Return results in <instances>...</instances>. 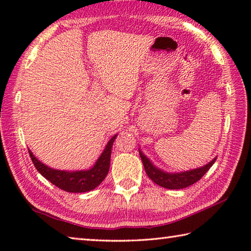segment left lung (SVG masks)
Returning <instances> with one entry per match:
<instances>
[{
    "label": "left lung",
    "instance_id": "obj_1",
    "mask_svg": "<svg viewBox=\"0 0 251 251\" xmlns=\"http://www.w3.org/2000/svg\"><path fill=\"white\" fill-rule=\"evenodd\" d=\"M139 155H141L144 168H145L147 176L150 177L155 184L167 189H181L195 184V182H197L208 171H209V168L216 161V158H214L209 164H207L202 167L192 169V171L173 174L166 173L161 171L159 168H157L141 151H139Z\"/></svg>",
    "mask_w": 251,
    "mask_h": 251
}]
</instances>
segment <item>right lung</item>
I'll list each match as a JSON object with an SVG mask.
<instances>
[{
    "label": "right lung",
    "instance_id": "1",
    "mask_svg": "<svg viewBox=\"0 0 251 251\" xmlns=\"http://www.w3.org/2000/svg\"><path fill=\"white\" fill-rule=\"evenodd\" d=\"M116 137L117 135H114L109 139V142L106 145L104 151L101 152L100 158L97 159L94 166L88 169V171H57V169H53L44 165L33 155V152L29 150L28 152L37 172L49 181L52 182L53 185L69 193H85L96 188L105 179L106 175L108 174L112 147Z\"/></svg>",
    "mask_w": 251,
    "mask_h": 251
}]
</instances>
